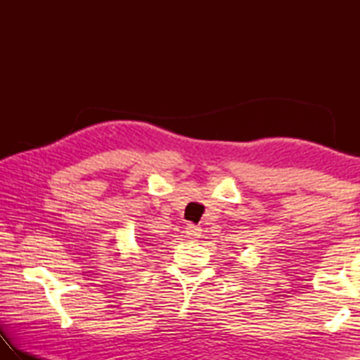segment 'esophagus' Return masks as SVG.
I'll list each match as a JSON object with an SVG mask.
<instances>
[{
  "mask_svg": "<svg viewBox=\"0 0 360 360\" xmlns=\"http://www.w3.org/2000/svg\"><path fill=\"white\" fill-rule=\"evenodd\" d=\"M201 233H202V231H201V229L198 227V226H195V224H187V227H186L187 238H192V240L200 238Z\"/></svg>",
  "mask_w": 360,
  "mask_h": 360,
  "instance_id": "34e87169",
  "label": "esophagus"
}]
</instances>
